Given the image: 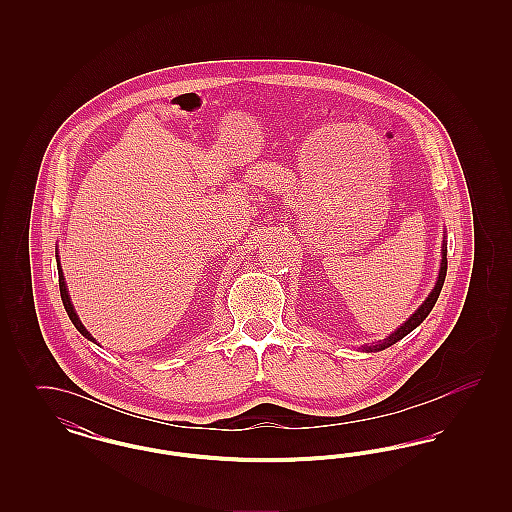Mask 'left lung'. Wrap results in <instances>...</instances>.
Wrapping results in <instances>:
<instances>
[{
    "label": "left lung",
    "mask_w": 512,
    "mask_h": 512,
    "mask_svg": "<svg viewBox=\"0 0 512 512\" xmlns=\"http://www.w3.org/2000/svg\"><path fill=\"white\" fill-rule=\"evenodd\" d=\"M445 274H447V245L443 242V247H441V265H439V274H438V282H436V286H434V290L430 292V295L426 297V301L414 311V315L409 317V320L403 324V326H399L395 332H391L390 336L386 338V340L376 341L374 345H366L363 347L365 351H382V349H386V347H390L393 345L395 341L403 340L409 332H413L414 328L424 320V318L430 315V311L434 309V305H436V301H438L439 292H441V288H443V282H445Z\"/></svg>",
    "instance_id": "obj_1"
}]
</instances>
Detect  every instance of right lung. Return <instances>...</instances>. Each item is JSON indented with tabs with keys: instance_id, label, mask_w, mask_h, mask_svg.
Masks as SVG:
<instances>
[{
	"instance_id": "right-lung-1",
	"label": "right lung",
	"mask_w": 512,
	"mask_h": 512,
	"mask_svg": "<svg viewBox=\"0 0 512 512\" xmlns=\"http://www.w3.org/2000/svg\"><path fill=\"white\" fill-rule=\"evenodd\" d=\"M57 270H59V292H61V299H63V305H65L67 315H69V318L73 320L74 328H76L84 338H88L90 341H96L92 338V334L84 328V324L80 322V318H78L76 311H74L73 303H71V297H69V292H67L65 276H63V270H61V265H59V255H57ZM96 343H98V341H96Z\"/></svg>"
}]
</instances>
